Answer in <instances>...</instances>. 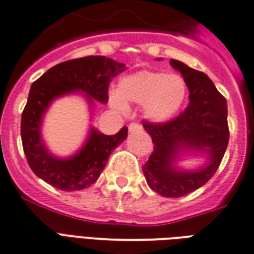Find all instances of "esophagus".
Masks as SVG:
<instances>
[{
	"mask_svg": "<svg viewBox=\"0 0 254 254\" xmlns=\"http://www.w3.org/2000/svg\"><path fill=\"white\" fill-rule=\"evenodd\" d=\"M128 129H129V132H136V131H141V126H140L139 123H131V125L128 126Z\"/></svg>",
	"mask_w": 254,
	"mask_h": 254,
	"instance_id": "34e87169",
	"label": "esophagus"
}]
</instances>
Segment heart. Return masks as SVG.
I'll list each match as a JSON object with an SVG mask.
<instances>
[{
    "instance_id": "1",
    "label": "heart",
    "mask_w": 254,
    "mask_h": 254,
    "mask_svg": "<svg viewBox=\"0 0 254 254\" xmlns=\"http://www.w3.org/2000/svg\"><path fill=\"white\" fill-rule=\"evenodd\" d=\"M188 94L186 81L180 74L156 70H139L122 78L118 94L110 102L117 110L127 109L125 102L143 105L144 117L153 123L173 119L184 106Z\"/></svg>"
}]
</instances>
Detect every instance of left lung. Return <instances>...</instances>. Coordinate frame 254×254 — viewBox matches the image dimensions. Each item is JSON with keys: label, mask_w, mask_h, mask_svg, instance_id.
<instances>
[{"label": "left lung", "mask_w": 254, "mask_h": 254, "mask_svg": "<svg viewBox=\"0 0 254 254\" xmlns=\"http://www.w3.org/2000/svg\"><path fill=\"white\" fill-rule=\"evenodd\" d=\"M170 65L186 81L190 102L173 121L162 125L144 122V129L151 135L155 148L143 172L152 190L166 198H178L202 188L214 176L228 145L230 132L226 98L207 74L173 59ZM186 154L200 155L205 161L194 170H185L178 161Z\"/></svg>", "instance_id": "obj_1"}]
</instances>
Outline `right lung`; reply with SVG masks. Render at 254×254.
Segmentation results:
<instances>
[{
  "label": "right lung",
  "mask_w": 254,
  "mask_h": 254,
  "mask_svg": "<svg viewBox=\"0 0 254 254\" xmlns=\"http://www.w3.org/2000/svg\"><path fill=\"white\" fill-rule=\"evenodd\" d=\"M126 69V64L113 59L86 56L52 66L31 85L22 114L21 136L28 165L38 177L64 191L84 190L98 180L111 152L127 137V127L115 135H105L90 126L82 147L68 157H59L42 136L44 115L55 99L77 93L84 95L90 111L95 101L107 103L111 78Z\"/></svg>",
  "instance_id": "add662e5"
}]
</instances>
